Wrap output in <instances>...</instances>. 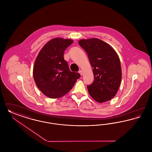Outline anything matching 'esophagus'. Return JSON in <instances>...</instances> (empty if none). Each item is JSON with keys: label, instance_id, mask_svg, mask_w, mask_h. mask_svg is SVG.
<instances>
[{"label": "esophagus", "instance_id": "obj_1", "mask_svg": "<svg viewBox=\"0 0 152 152\" xmlns=\"http://www.w3.org/2000/svg\"><path fill=\"white\" fill-rule=\"evenodd\" d=\"M79 72V73L80 74V75H81V76H82V75H83V71H82V70H80Z\"/></svg>", "mask_w": 152, "mask_h": 152}]
</instances>
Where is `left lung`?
<instances>
[{"mask_svg": "<svg viewBox=\"0 0 152 152\" xmlns=\"http://www.w3.org/2000/svg\"><path fill=\"white\" fill-rule=\"evenodd\" d=\"M79 44L86 51L93 68L94 81L87 86L89 94L100 103L111 100L117 94L122 78L117 53L112 46L97 38L81 39Z\"/></svg>", "mask_w": 152, "mask_h": 152, "instance_id": "1", "label": "left lung"}]
</instances>
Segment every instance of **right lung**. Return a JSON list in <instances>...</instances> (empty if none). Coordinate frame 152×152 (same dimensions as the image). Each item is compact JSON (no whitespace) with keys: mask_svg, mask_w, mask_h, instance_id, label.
Here are the masks:
<instances>
[{"mask_svg":"<svg viewBox=\"0 0 152 152\" xmlns=\"http://www.w3.org/2000/svg\"><path fill=\"white\" fill-rule=\"evenodd\" d=\"M73 42L69 39H52L44 45L36 57L34 79L37 88L48 97L63 96L72 89L80 77L79 73L69 70L64 58V52Z\"/></svg>","mask_w":152,"mask_h":152,"instance_id":"right-lung-1","label":"right lung"}]
</instances>
